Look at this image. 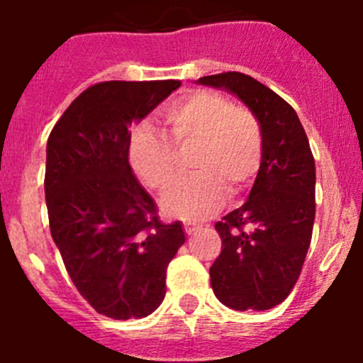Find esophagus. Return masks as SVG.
<instances>
[{
    "label": "esophagus",
    "instance_id": "34e87169",
    "mask_svg": "<svg viewBox=\"0 0 363 363\" xmlns=\"http://www.w3.org/2000/svg\"><path fill=\"white\" fill-rule=\"evenodd\" d=\"M184 230H185V234H189V236H191V234H194V233H198V230H200V225L187 221V223H184Z\"/></svg>",
    "mask_w": 363,
    "mask_h": 363
}]
</instances>
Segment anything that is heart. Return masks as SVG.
Wrapping results in <instances>:
<instances>
[{
  "label": "heart",
  "instance_id": "b5f03b06",
  "mask_svg": "<svg viewBox=\"0 0 363 363\" xmlns=\"http://www.w3.org/2000/svg\"><path fill=\"white\" fill-rule=\"evenodd\" d=\"M163 123L169 142L149 127H138L129 138L127 160L147 187L162 192L176 178L174 152L194 150V176L163 196L167 216L205 220L218 213L227 192L240 196L251 187L264 158V134L251 111L234 107L220 92L192 91L165 108Z\"/></svg>",
  "mask_w": 363,
  "mask_h": 363
}]
</instances>
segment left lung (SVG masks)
Instances as JSON below:
<instances>
[{
  "label": "left lung",
  "instance_id": "obj_1",
  "mask_svg": "<svg viewBox=\"0 0 363 363\" xmlns=\"http://www.w3.org/2000/svg\"><path fill=\"white\" fill-rule=\"evenodd\" d=\"M200 85L238 96L258 120L264 158L249 198L218 221L221 252L211 267L218 300L234 311H267L289 296L314 223V158L296 111L242 72L203 76Z\"/></svg>",
  "mask_w": 363,
  "mask_h": 363
}]
</instances>
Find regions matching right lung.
I'll use <instances>...</instances> for the list:
<instances>
[{"instance_id": "add662e5", "label": "right lung", "mask_w": 363, "mask_h": 363, "mask_svg": "<svg viewBox=\"0 0 363 363\" xmlns=\"http://www.w3.org/2000/svg\"><path fill=\"white\" fill-rule=\"evenodd\" d=\"M179 85L96 83L69 105L47 142L50 234L76 289L108 318H145L158 309L167 265L185 242L179 221H160L127 160L130 125Z\"/></svg>"}]
</instances>
